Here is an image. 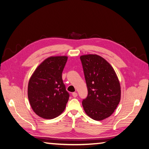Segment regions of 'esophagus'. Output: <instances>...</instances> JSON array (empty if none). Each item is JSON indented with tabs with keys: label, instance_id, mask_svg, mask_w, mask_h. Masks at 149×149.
I'll use <instances>...</instances> for the list:
<instances>
[{
	"label": "esophagus",
	"instance_id": "34e87169",
	"mask_svg": "<svg viewBox=\"0 0 149 149\" xmlns=\"http://www.w3.org/2000/svg\"><path fill=\"white\" fill-rule=\"evenodd\" d=\"M72 96H73V97L76 98V97H77V93L74 92V93H72Z\"/></svg>",
	"mask_w": 149,
	"mask_h": 149
}]
</instances>
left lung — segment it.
Segmentation results:
<instances>
[{"label": "left lung", "instance_id": "1", "mask_svg": "<svg viewBox=\"0 0 149 149\" xmlns=\"http://www.w3.org/2000/svg\"><path fill=\"white\" fill-rule=\"evenodd\" d=\"M88 94L82 100L86 114L96 120H103L113 113L120 100V86L112 67L96 54L80 57Z\"/></svg>", "mask_w": 149, "mask_h": 149}]
</instances>
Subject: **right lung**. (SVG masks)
Returning a JSON list of instances; mask_svg holds the SVG:
<instances>
[{"mask_svg": "<svg viewBox=\"0 0 149 149\" xmlns=\"http://www.w3.org/2000/svg\"><path fill=\"white\" fill-rule=\"evenodd\" d=\"M67 56H51L42 62L31 76L28 98L33 112L44 119H51L64 111L69 93L62 80Z\"/></svg>", "mask_w": 149, "mask_h": 149, "instance_id": "1", "label": "right lung"}]
</instances>
